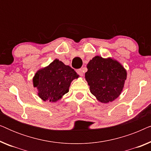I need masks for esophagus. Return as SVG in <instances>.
<instances>
[{
  "instance_id": "34e87169",
  "label": "esophagus",
  "mask_w": 151,
  "mask_h": 151,
  "mask_svg": "<svg viewBox=\"0 0 151 151\" xmlns=\"http://www.w3.org/2000/svg\"><path fill=\"white\" fill-rule=\"evenodd\" d=\"M76 72H77V73L78 74V75H80V76H83V74H84V70H83V69H77V71H76Z\"/></svg>"
}]
</instances>
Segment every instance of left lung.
Here are the masks:
<instances>
[{"instance_id": "8db88e82", "label": "left lung", "mask_w": 151, "mask_h": 151, "mask_svg": "<svg viewBox=\"0 0 151 151\" xmlns=\"http://www.w3.org/2000/svg\"><path fill=\"white\" fill-rule=\"evenodd\" d=\"M87 69L85 79L91 93L100 102H112L120 95L127 79V71L120 63L98 55L89 61Z\"/></svg>"}]
</instances>
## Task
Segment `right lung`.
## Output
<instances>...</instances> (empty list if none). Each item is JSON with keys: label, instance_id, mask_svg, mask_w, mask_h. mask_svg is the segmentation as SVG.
<instances>
[{"label": "right lung", "instance_id": "add662e5", "mask_svg": "<svg viewBox=\"0 0 151 151\" xmlns=\"http://www.w3.org/2000/svg\"><path fill=\"white\" fill-rule=\"evenodd\" d=\"M78 78L73 69L55 59L49 66L37 71L33 82L42 100L54 102L69 92L71 81Z\"/></svg>", "mask_w": 151, "mask_h": 151}]
</instances>
